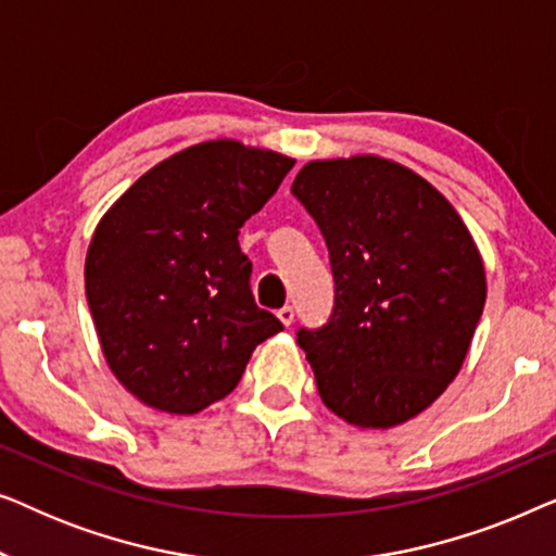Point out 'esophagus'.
Here are the masks:
<instances>
[{"label": "esophagus", "instance_id": "obj_1", "mask_svg": "<svg viewBox=\"0 0 556 556\" xmlns=\"http://www.w3.org/2000/svg\"><path fill=\"white\" fill-rule=\"evenodd\" d=\"M276 316L280 318V324H283V326H291L293 318H295V311H293V306H283V308H278Z\"/></svg>", "mask_w": 556, "mask_h": 556}]
</instances>
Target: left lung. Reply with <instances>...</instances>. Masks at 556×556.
<instances>
[{
    "mask_svg": "<svg viewBox=\"0 0 556 556\" xmlns=\"http://www.w3.org/2000/svg\"><path fill=\"white\" fill-rule=\"evenodd\" d=\"M291 192L333 276L329 321L295 331L324 405L359 428L420 415L460 371L483 314L468 227L430 181L379 156L308 162Z\"/></svg>",
    "mask_w": 556,
    "mask_h": 556,
    "instance_id": "obj_1",
    "label": "left lung"
}]
</instances>
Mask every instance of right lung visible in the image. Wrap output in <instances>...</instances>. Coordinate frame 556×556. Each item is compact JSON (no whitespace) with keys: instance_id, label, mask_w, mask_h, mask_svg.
<instances>
[{"instance_id":"1","label":"right lung","mask_w":556,"mask_h":556,"mask_svg":"<svg viewBox=\"0 0 556 556\" xmlns=\"http://www.w3.org/2000/svg\"><path fill=\"white\" fill-rule=\"evenodd\" d=\"M291 169L276 151L204 141L136 179L98 223L86 257L90 316L111 371L143 405L200 413L283 329L257 308L238 235Z\"/></svg>"}]
</instances>
